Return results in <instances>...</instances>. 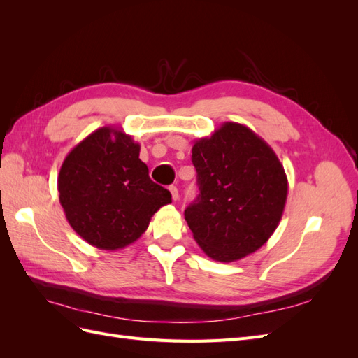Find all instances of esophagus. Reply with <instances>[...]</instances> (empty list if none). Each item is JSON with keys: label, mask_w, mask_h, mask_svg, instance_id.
<instances>
[{"label": "esophagus", "mask_w": 358, "mask_h": 358, "mask_svg": "<svg viewBox=\"0 0 358 358\" xmlns=\"http://www.w3.org/2000/svg\"><path fill=\"white\" fill-rule=\"evenodd\" d=\"M170 192H171V199L173 200H179V191H178V188L176 187H170Z\"/></svg>", "instance_id": "obj_1"}]
</instances>
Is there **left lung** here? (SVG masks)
<instances>
[{"mask_svg":"<svg viewBox=\"0 0 358 358\" xmlns=\"http://www.w3.org/2000/svg\"><path fill=\"white\" fill-rule=\"evenodd\" d=\"M192 164L200 194L185 220L203 252L215 262H237L262 248L285 209L284 166L251 128L224 122L194 142Z\"/></svg>","mask_w":358,"mask_h":358,"instance_id":"left-lung-1","label":"left lung"}]
</instances>
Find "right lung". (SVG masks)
I'll use <instances>...</instances> for the list:
<instances>
[{
    "label": "right lung",
    "mask_w": 358,
    "mask_h": 358,
    "mask_svg": "<svg viewBox=\"0 0 358 358\" xmlns=\"http://www.w3.org/2000/svg\"><path fill=\"white\" fill-rule=\"evenodd\" d=\"M140 145L101 127L76 145L58 175L59 203L71 229L90 245L117 251L142 236L171 194L150 180Z\"/></svg>",
    "instance_id": "add662e5"
}]
</instances>
